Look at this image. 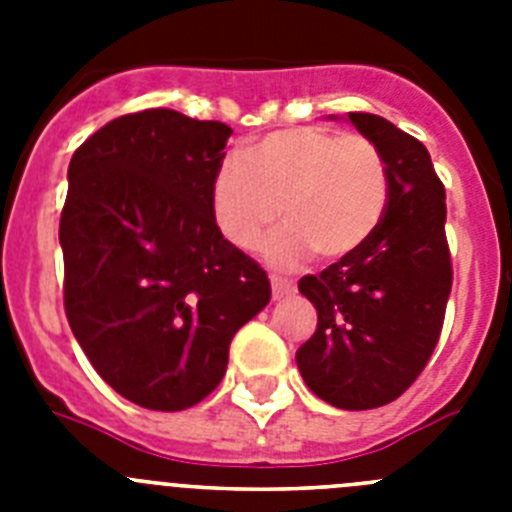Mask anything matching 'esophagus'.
<instances>
[{"instance_id":"esophagus-1","label":"esophagus","mask_w":512,"mask_h":512,"mask_svg":"<svg viewBox=\"0 0 512 512\" xmlns=\"http://www.w3.org/2000/svg\"><path fill=\"white\" fill-rule=\"evenodd\" d=\"M292 292H295V284L289 282V279L271 277V295H274V300H282V297L292 295Z\"/></svg>"}]
</instances>
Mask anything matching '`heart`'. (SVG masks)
I'll return each instance as SVG.
<instances>
[{
	"mask_svg": "<svg viewBox=\"0 0 512 512\" xmlns=\"http://www.w3.org/2000/svg\"><path fill=\"white\" fill-rule=\"evenodd\" d=\"M243 156L217 164L212 220L225 241L253 251L282 210L287 228L264 246L271 264L295 266L310 253L320 261L346 259L387 212L390 171L366 135L318 125L284 128L253 140Z\"/></svg>",
	"mask_w": 512,
	"mask_h": 512,
	"instance_id": "b5f03b06",
	"label": "heart"
}]
</instances>
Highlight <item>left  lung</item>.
Returning a JSON list of instances; mask_svg holds the SVG:
<instances>
[{
    "label": "left lung",
    "instance_id": "1",
    "mask_svg": "<svg viewBox=\"0 0 512 512\" xmlns=\"http://www.w3.org/2000/svg\"><path fill=\"white\" fill-rule=\"evenodd\" d=\"M348 120L382 151L390 202L359 251L300 279L318 328L297 366L320 400L372 410L420 377L441 338L454 269L446 241V189L418 138L372 112Z\"/></svg>",
    "mask_w": 512,
    "mask_h": 512
}]
</instances>
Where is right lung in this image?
<instances>
[{
	"instance_id": "obj_1",
	"label": "right lung",
	"mask_w": 512,
	"mask_h": 512,
	"mask_svg": "<svg viewBox=\"0 0 512 512\" xmlns=\"http://www.w3.org/2000/svg\"><path fill=\"white\" fill-rule=\"evenodd\" d=\"M230 133L151 107L107 122L69 164L58 225L66 318L99 377L140 408L205 400L233 336L271 297L266 271L212 220Z\"/></svg>"
}]
</instances>
